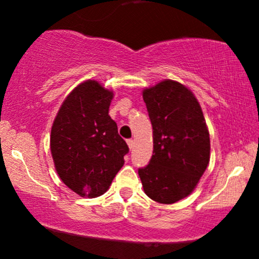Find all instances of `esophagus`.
<instances>
[{
	"label": "esophagus",
	"mask_w": 259,
	"mask_h": 259,
	"mask_svg": "<svg viewBox=\"0 0 259 259\" xmlns=\"http://www.w3.org/2000/svg\"><path fill=\"white\" fill-rule=\"evenodd\" d=\"M126 142H127V146H129L130 150H133L134 144H135V141H134L133 139H129V140H126Z\"/></svg>",
	"instance_id": "34e87169"
}]
</instances>
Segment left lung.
Returning a JSON list of instances; mask_svg holds the SVG:
<instances>
[{
    "instance_id": "obj_1",
    "label": "left lung",
    "mask_w": 259,
    "mask_h": 259,
    "mask_svg": "<svg viewBox=\"0 0 259 259\" xmlns=\"http://www.w3.org/2000/svg\"><path fill=\"white\" fill-rule=\"evenodd\" d=\"M142 97L153 129V154L139 177L148 197L175 203L194 191L209 163L206 120L195 95L174 80L145 89Z\"/></svg>"
}]
</instances>
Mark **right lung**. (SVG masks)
<instances>
[{"mask_svg": "<svg viewBox=\"0 0 259 259\" xmlns=\"http://www.w3.org/2000/svg\"><path fill=\"white\" fill-rule=\"evenodd\" d=\"M112 99V91L88 80L68 95L53 121L50 145L56 170L81 197L105 194L129 152L108 114Z\"/></svg>", "mask_w": 259, "mask_h": 259, "instance_id": "right-lung-1", "label": "right lung"}]
</instances>
